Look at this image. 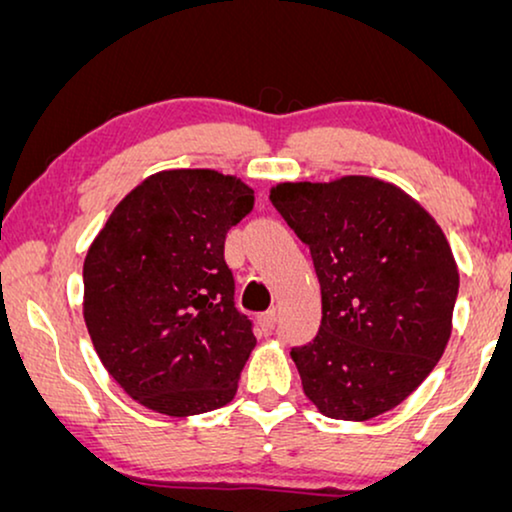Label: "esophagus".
<instances>
[{
    "instance_id": "34e87169",
    "label": "esophagus",
    "mask_w": 512,
    "mask_h": 512,
    "mask_svg": "<svg viewBox=\"0 0 512 512\" xmlns=\"http://www.w3.org/2000/svg\"><path fill=\"white\" fill-rule=\"evenodd\" d=\"M258 324H261V328H263L265 333H270L272 328H275V324H277V312L275 310L263 312L261 317H258Z\"/></svg>"
}]
</instances>
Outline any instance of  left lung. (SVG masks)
<instances>
[{"label":"left lung","mask_w":512,"mask_h":512,"mask_svg":"<svg viewBox=\"0 0 512 512\" xmlns=\"http://www.w3.org/2000/svg\"><path fill=\"white\" fill-rule=\"evenodd\" d=\"M310 247L321 326L293 347L321 415L366 422L403 403L436 368L452 333L459 270L436 219L389 181L347 174L270 188Z\"/></svg>","instance_id":"left-lung-1"}]
</instances>
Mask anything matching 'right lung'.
<instances>
[{"mask_svg":"<svg viewBox=\"0 0 512 512\" xmlns=\"http://www.w3.org/2000/svg\"><path fill=\"white\" fill-rule=\"evenodd\" d=\"M254 191L216 170H163L109 214L83 261V319L107 373L139 405L193 417L235 398L256 338L235 310L226 233Z\"/></svg>","mask_w":512,"mask_h":512,"instance_id":"1","label":"right lung"}]
</instances>
